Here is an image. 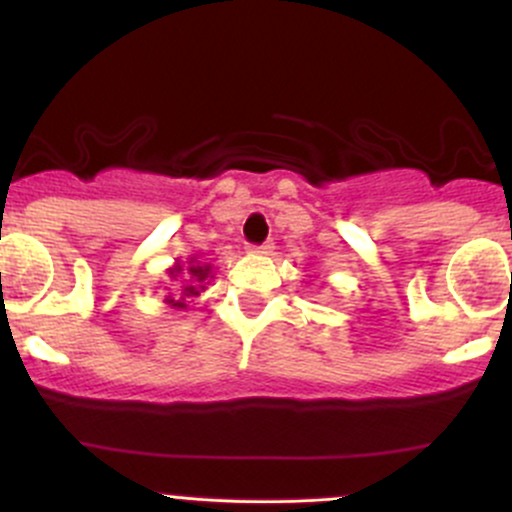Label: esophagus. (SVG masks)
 I'll use <instances>...</instances> for the list:
<instances>
[{"instance_id": "obj_1", "label": "esophagus", "mask_w": 512, "mask_h": 512, "mask_svg": "<svg viewBox=\"0 0 512 512\" xmlns=\"http://www.w3.org/2000/svg\"><path fill=\"white\" fill-rule=\"evenodd\" d=\"M272 250H274V242H262V245L247 247V252H252V255H272Z\"/></svg>"}]
</instances>
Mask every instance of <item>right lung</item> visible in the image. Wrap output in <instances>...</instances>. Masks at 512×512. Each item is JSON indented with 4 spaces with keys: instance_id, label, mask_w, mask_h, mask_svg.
Here are the masks:
<instances>
[{
    "instance_id": "obj_1",
    "label": "right lung",
    "mask_w": 512,
    "mask_h": 512,
    "mask_svg": "<svg viewBox=\"0 0 512 512\" xmlns=\"http://www.w3.org/2000/svg\"><path fill=\"white\" fill-rule=\"evenodd\" d=\"M171 279L176 282V289L174 292L166 294L164 304L171 306V309H188V304H191L193 299L198 297V294L206 289V284H211L213 279V265H208V262H203L201 257L193 255L188 257V262H174V265L166 270Z\"/></svg>"
}]
</instances>
